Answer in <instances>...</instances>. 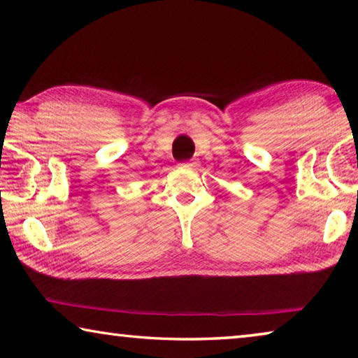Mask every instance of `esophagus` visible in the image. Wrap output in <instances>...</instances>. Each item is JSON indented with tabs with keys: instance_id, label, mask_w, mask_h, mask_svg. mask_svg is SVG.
<instances>
[{
	"instance_id": "obj_1",
	"label": "esophagus",
	"mask_w": 358,
	"mask_h": 358,
	"mask_svg": "<svg viewBox=\"0 0 358 358\" xmlns=\"http://www.w3.org/2000/svg\"><path fill=\"white\" fill-rule=\"evenodd\" d=\"M194 164H196V162H192V161H186V162H183V164H180L181 167H187V169H191V167H194Z\"/></svg>"
}]
</instances>
